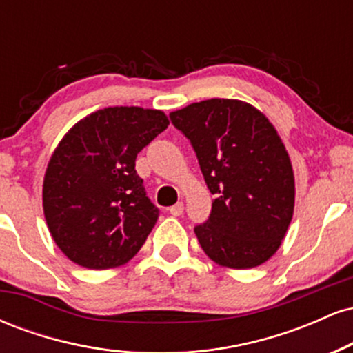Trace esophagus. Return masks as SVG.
<instances>
[{
	"label": "esophagus",
	"mask_w": 353,
	"mask_h": 353,
	"mask_svg": "<svg viewBox=\"0 0 353 353\" xmlns=\"http://www.w3.org/2000/svg\"><path fill=\"white\" fill-rule=\"evenodd\" d=\"M169 212L176 217L181 216V214L184 212V204H182V202H177V204H174L172 208H169Z\"/></svg>",
	"instance_id": "1"
}]
</instances>
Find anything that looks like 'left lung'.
Wrapping results in <instances>:
<instances>
[{"label": "left lung", "instance_id": "obj_1", "mask_svg": "<svg viewBox=\"0 0 353 353\" xmlns=\"http://www.w3.org/2000/svg\"><path fill=\"white\" fill-rule=\"evenodd\" d=\"M169 117L216 196L208 221L194 228L202 250L230 269L264 264L282 244L295 201L292 164L275 128L237 99L201 101Z\"/></svg>", "mask_w": 353, "mask_h": 353}]
</instances>
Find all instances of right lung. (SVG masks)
Returning a JSON list of instances; mask_svg holds the SVG:
<instances>
[{"instance_id": "1", "label": "right lung", "mask_w": 353, "mask_h": 353, "mask_svg": "<svg viewBox=\"0 0 353 353\" xmlns=\"http://www.w3.org/2000/svg\"><path fill=\"white\" fill-rule=\"evenodd\" d=\"M163 111L104 108L76 123L52 152L43 209L56 245L86 269L131 261L159 209L145 196L136 157L168 128Z\"/></svg>"}]
</instances>
